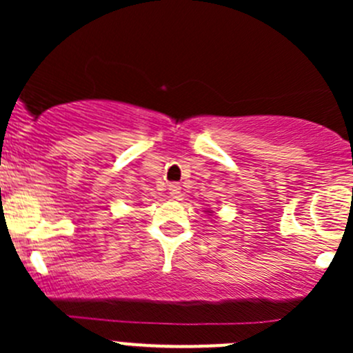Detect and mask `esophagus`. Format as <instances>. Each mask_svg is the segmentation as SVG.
I'll list each match as a JSON object with an SVG mask.
<instances>
[{"label":"esophagus","instance_id":"1","mask_svg":"<svg viewBox=\"0 0 353 353\" xmlns=\"http://www.w3.org/2000/svg\"><path fill=\"white\" fill-rule=\"evenodd\" d=\"M169 191H170V196H172V198H179L181 184H177V183L169 184Z\"/></svg>","mask_w":353,"mask_h":353}]
</instances>
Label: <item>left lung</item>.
Listing matches in <instances>:
<instances>
[{"instance_id": "1", "label": "left lung", "mask_w": 353, "mask_h": 353, "mask_svg": "<svg viewBox=\"0 0 353 353\" xmlns=\"http://www.w3.org/2000/svg\"><path fill=\"white\" fill-rule=\"evenodd\" d=\"M210 213H212V212H210Z\"/></svg>"}]
</instances>
